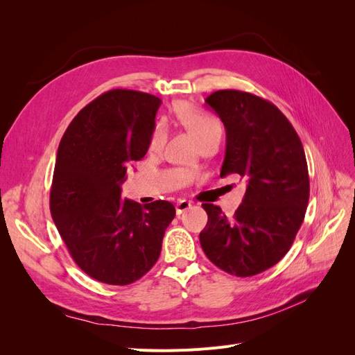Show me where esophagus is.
I'll return each mask as SVG.
<instances>
[{
	"label": "esophagus",
	"mask_w": 355,
	"mask_h": 355,
	"mask_svg": "<svg viewBox=\"0 0 355 355\" xmlns=\"http://www.w3.org/2000/svg\"><path fill=\"white\" fill-rule=\"evenodd\" d=\"M191 206H192V204H191L189 201H187V200H179L178 204H176V214L185 213L188 209H191Z\"/></svg>",
	"instance_id": "34e87169"
}]
</instances>
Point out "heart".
Listing matches in <instances>:
<instances>
[{"mask_svg":"<svg viewBox=\"0 0 355 355\" xmlns=\"http://www.w3.org/2000/svg\"><path fill=\"white\" fill-rule=\"evenodd\" d=\"M173 112H175V116L178 118V121L197 139L198 144L206 141L211 133L220 130V125L216 118L201 110H197L196 106H192L191 103H187V102L176 103ZM163 142H164V130L163 127L157 124L154 127L151 136H149V144H148L149 151H158V149L163 146Z\"/></svg>","mask_w":355,"mask_h":355,"instance_id":"obj_1","label":"heart"}]
</instances>
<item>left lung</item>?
Listing matches in <instances>:
<instances>
[{
  "instance_id": "8db88e82",
  "label": "left lung",
  "mask_w": 355,
  "mask_h": 355,
  "mask_svg": "<svg viewBox=\"0 0 355 355\" xmlns=\"http://www.w3.org/2000/svg\"><path fill=\"white\" fill-rule=\"evenodd\" d=\"M206 103L227 130L220 178L237 173L247 188L232 219L202 204L209 220L200 243L225 272L252 277L283 259L304 222L309 200L304 146L284 114L259 96L218 90Z\"/></svg>"
}]
</instances>
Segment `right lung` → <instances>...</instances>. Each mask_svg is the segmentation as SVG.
<instances>
[{
    "label": "right lung",
    "instance_id": "1",
    "mask_svg": "<svg viewBox=\"0 0 355 355\" xmlns=\"http://www.w3.org/2000/svg\"><path fill=\"white\" fill-rule=\"evenodd\" d=\"M161 101L115 89L77 114L59 144L50 211L73 262L112 286L132 284L158 261L176 210L121 198L127 168L142 159Z\"/></svg>",
    "mask_w": 355,
    "mask_h": 355
}]
</instances>
